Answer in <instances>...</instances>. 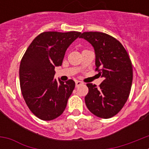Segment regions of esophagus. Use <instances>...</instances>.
I'll use <instances>...</instances> for the list:
<instances>
[{
	"label": "esophagus",
	"instance_id": "obj_1",
	"mask_svg": "<svg viewBox=\"0 0 149 149\" xmlns=\"http://www.w3.org/2000/svg\"><path fill=\"white\" fill-rule=\"evenodd\" d=\"M81 84H83V82H81V81H75L76 87H77V86H80V85H81Z\"/></svg>",
	"mask_w": 149,
	"mask_h": 149
}]
</instances>
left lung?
<instances>
[{
    "label": "left lung",
    "mask_w": 149,
    "mask_h": 149,
    "mask_svg": "<svg viewBox=\"0 0 149 149\" xmlns=\"http://www.w3.org/2000/svg\"><path fill=\"white\" fill-rule=\"evenodd\" d=\"M95 52V71L103 77L99 86L87 84L85 103L96 116L109 119L116 115L126 103L133 81V65L125 48L114 37L101 32H84Z\"/></svg>",
    "instance_id": "left-lung-1"
}]
</instances>
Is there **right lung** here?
I'll use <instances>...</instances> for the list:
<instances>
[{
  "mask_svg": "<svg viewBox=\"0 0 149 149\" xmlns=\"http://www.w3.org/2000/svg\"><path fill=\"white\" fill-rule=\"evenodd\" d=\"M81 32H43L29 45L21 60L19 80L28 108L39 119L50 121L63 113L75 83L54 79L65 51Z\"/></svg>",
  "mask_w": 149,
  "mask_h": 149,
  "instance_id": "obj_1",
  "label": "right lung"
}]
</instances>
